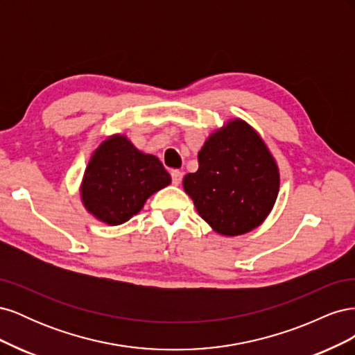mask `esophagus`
I'll list each match as a JSON object with an SVG mask.
<instances>
[{
    "label": "esophagus",
    "mask_w": 355,
    "mask_h": 355,
    "mask_svg": "<svg viewBox=\"0 0 355 355\" xmlns=\"http://www.w3.org/2000/svg\"><path fill=\"white\" fill-rule=\"evenodd\" d=\"M182 178H184V171H180V170H173V171H171V182H173L175 185L180 184Z\"/></svg>",
    "instance_id": "esophagus-1"
}]
</instances>
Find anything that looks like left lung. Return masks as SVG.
Returning a JSON list of instances; mask_svg holds the SVG:
<instances>
[{
    "label": "left lung",
    "mask_w": 355,
    "mask_h": 355,
    "mask_svg": "<svg viewBox=\"0 0 355 355\" xmlns=\"http://www.w3.org/2000/svg\"><path fill=\"white\" fill-rule=\"evenodd\" d=\"M184 189L214 231L232 237L259 227L270 214L280 173L261 136L231 120L204 142L198 170L184 178Z\"/></svg>",
    "instance_id": "8db88e82"
}]
</instances>
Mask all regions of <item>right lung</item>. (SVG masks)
<instances>
[{
	"instance_id": "1",
	"label": "right lung",
	"mask_w": 355,
	"mask_h": 355,
	"mask_svg": "<svg viewBox=\"0 0 355 355\" xmlns=\"http://www.w3.org/2000/svg\"><path fill=\"white\" fill-rule=\"evenodd\" d=\"M171 182L161 161L125 136L114 135L93 153L81 184L84 207L108 225L127 222L154 192Z\"/></svg>"
}]
</instances>
